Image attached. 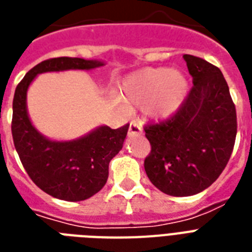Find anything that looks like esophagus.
Returning a JSON list of instances; mask_svg holds the SVG:
<instances>
[{"mask_svg": "<svg viewBox=\"0 0 252 252\" xmlns=\"http://www.w3.org/2000/svg\"><path fill=\"white\" fill-rule=\"evenodd\" d=\"M143 132L142 127H140L139 124H136V122H131L130 124V127H128V135H140Z\"/></svg>", "mask_w": 252, "mask_h": 252, "instance_id": "esophagus-1", "label": "esophagus"}]
</instances>
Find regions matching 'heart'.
<instances>
[{
	"label": "heart",
	"instance_id": "obj_1",
	"mask_svg": "<svg viewBox=\"0 0 252 252\" xmlns=\"http://www.w3.org/2000/svg\"><path fill=\"white\" fill-rule=\"evenodd\" d=\"M189 92L184 73L168 67L144 68L127 76L121 93L130 105L147 104L148 113L155 118H168L180 109Z\"/></svg>",
	"mask_w": 252,
	"mask_h": 252
}]
</instances>
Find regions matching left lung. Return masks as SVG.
<instances>
[{"label": "left lung", "mask_w": 252, "mask_h": 252, "mask_svg": "<svg viewBox=\"0 0 252 252\" xmlns=\"http://www.w3.org/2000/svg\"><path fill=\"white\" fill-rule=\"evenodd\" d=\"M193 87L173 116L144 126L151 153L148 179L165 194L192 196L213 184L225 169L237 136V112L221 69L184 55Z\"/></svg>", "instance_id": "obj_1"}]
</instances>
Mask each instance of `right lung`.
Masks as SVG:
<instances>
[{"instance_id":"obj_1","label":"right lung","mask_w":252,"mask_h":252,"mask_svg":"<svg viewBox=\"0 0 252 252\" xmlns=\"http://www.w3.org/2000/svg\"><path fill=\"white\" fill-rule=\"evenodd\" d=\"M98 60L54 58L36 64L17 85L13 99L11 134L19 159L30 179L50 196L64 201L87 200L106 184L109 163L124 146L128 124L120 128L99 126L69 142L47 139L32 126L26 108L29 85L43 72L93 69Z\"/></svg>"}]
</instances>
